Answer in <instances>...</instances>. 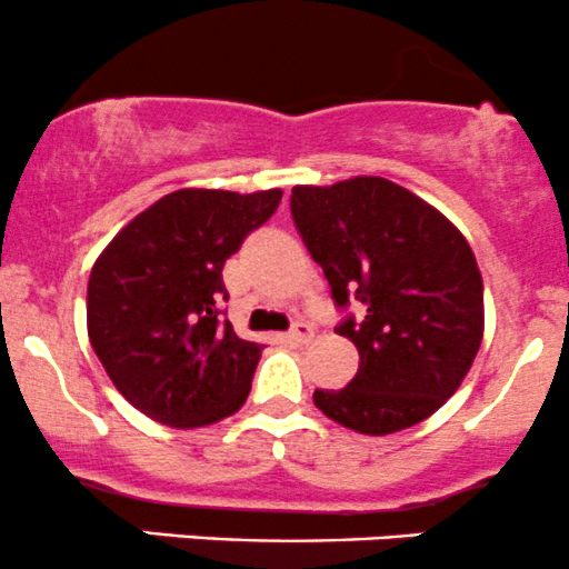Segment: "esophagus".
Here are the masks:
<instances>
[{
  "label": "esophagus",
  "instance_id": "obj_1",
  "mask_svg": "<svg viewBox=\"0 0 569 569\" xmlns=\"http://www.w3.org/2000/svg\"><path fill=\"white\" fill-rule=\"evenodd\" d=\"M286 337H289L295 346H308V342L313 340V329H310L308 323H295V327H291V332Z\"/></svg>",
  "mask_w": 569,
  "mask_h": 569
}]
</instances>
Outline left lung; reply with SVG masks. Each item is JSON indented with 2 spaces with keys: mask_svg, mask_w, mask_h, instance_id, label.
<instances>
[{
  "mask_svg": "<svg viewBox=\"0 0 569 569\" xmlns=\"http://www.w3.org/2000/svg\"><path fill=\"white\" fill-rule=\"evenodd\" d=\"M291 218L332 289L365 316L335 332L359 351L346 389H316L323 416L361 435H391L446 405L483 340V280L465 234L386 178L295 186Z\"/></svg>",
  "mask_w": 569,
  "mask_h": 569,
  "instance_id": "8db88e82",
  "label": "left lung"
}]
</instances>
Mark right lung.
<instances>
[{"label": "right lung", "mask_w": 569, "mask_h": 569, "mask_svg": "<svg viewBox=\"0 0 569 569\" xmlns=\"http://www.w3.org/2000/svg\"><path fill=\"white\" fill-rule=\"evenodd\" d=\"M283 191L180 189L132 218L93 261L89 340L112 386L167 427H208L251 391L259 342L227 321L221 270Z\"/></svg>", "instance_id": "right-lung-1"}]
</instances>
